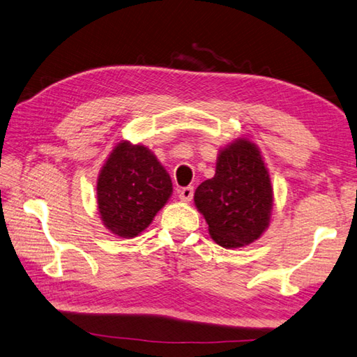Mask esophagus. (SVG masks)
I'll return each instance as SVG.
<instances>
[{"instance_id":"34e87169","label":"esophagus","mask_w":357,"mask_h":357,"mask_svg":"<svg viewBox=\"0 0 357 357\" xmlns=\"http://www.w3.org/2000/svg\"><path fill=\"white\" fill-rule=\"evenodd\" d=\"M178 197H179L181 201H184V202L192 201V198H193V187L192 185L183 187V188H181V190H178Z\"/></svg>"}]
</instances>
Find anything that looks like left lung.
Masks as SVG:
<instances>
[{
    "mask_svg": "<svg viewBox=\"0 0 357 357\" xmlns=\"http://www.w3.org/2000/svg\"><path fill=\"white\" fill-rule=\"evenodd\" d=\"M195 204L220 246L243 248L260 238L269 226L272 185L255 144L238 139L222 149L215 176L195 192Z\"/></svg>",
    "mask_w": 357,
    "mask_h": 357,
    "instance_id": "1",
    "label": "left lung"
}]
</instances>
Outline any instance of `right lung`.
<instances>
[{"instance_id": "right-lung-1", "label": "right lung", "mask_w": 357, "mask_h": 357, "mask_svg": "<svg viewBox=\"0 0 357 357\" xmlns=\"http://www.w3.org/2000/svg\"><path fill=\"white\" fill-rule=\"evenodd\" d=\"M172 190L169 173L146 146L121 142L97 181V206L105 227L132 238L150 226Z\"/></svg>"}]
</instances>
